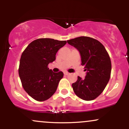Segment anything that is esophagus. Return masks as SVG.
<instances>
[{
    "instance_id": "obj_1",
    "label": "esophagus",
    "mask_w": 129,
    "mask_h": 129,
    "mask_svg": "<svg viewBox=\"0 0 129 129\" xmlns=\"http://www.w3.org/2000/svg\"><path fill=\"white\" fill-rule=\"evenodd\" d=\"M63 74H64L65 75H69L70 73H69V72H63Z\"/></svg>"
}]
</instances>
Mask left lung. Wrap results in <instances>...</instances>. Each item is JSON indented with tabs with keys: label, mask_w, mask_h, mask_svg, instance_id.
I'll return each instance as SVG.
<instances>
[{
	"label": "left lung",
	"mask_w": 129,
	"mask_h": 129,
	"mask_svg": "<svg viewBox=\"0 0 129 129\" xmlns=\"http://www.w3.org/2000/svg\"><path fill=\"white\" fill-rule=\"evenodd\" d=\"M67 43L79 51L81 65L87 72L84 79L78 76L76 82L72 84L74 92L82 100H94L110 79L112 64L109 54L101 43L90 37H78Z\"/></svg>",
	"instance_id": "left-lung-1"
}]
</instances>
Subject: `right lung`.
Here are the masks:
<instances>
[{"mask_svg":"<svg viewBox=\"0 0 129 129\" xmlns=\"http://www.w3.org/2000/svg\"><path fill=\"white\" fill-rule=\"evenodd\" d=\"M66 43V41L41 38L31 42L22 53L19 77L24 90L35 100H48L57 90L63 73H54L48 65L56 59V53Z\"/></svg>","mask_w":129,"mask_h":129,"instance_id":"add662e5","label":"right lung"}]
</instances>
